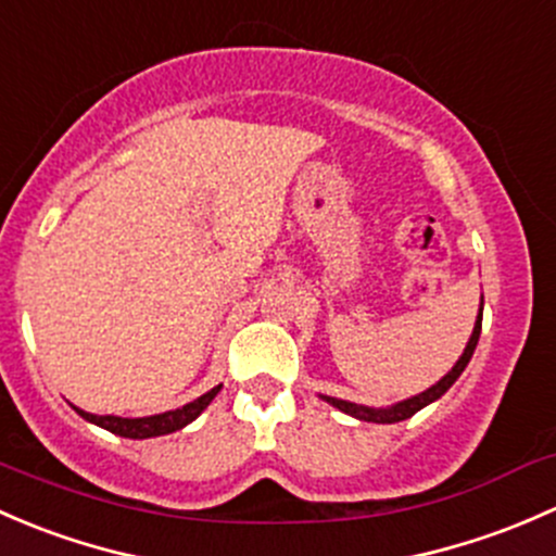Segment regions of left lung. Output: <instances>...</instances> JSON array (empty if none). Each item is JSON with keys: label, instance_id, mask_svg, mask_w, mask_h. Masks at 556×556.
Instances as JSON below:
<instances>
[{"label": "left lung", "instance_id": "1", "mask_svg": "<svg viewBox=\"0 0 556 556\" xmlns=\"http://www.w3.org/2000/svg\"><path fill=\"white\" fill-rule=\"evenodd\" d=\"M482 313H484V296H482V302H479V313H477V320H473V331H471V337H468L466 348H463L460 358H457L455 366H452L442 380L433 382L431 388H426V391L417 393V396H409V399H404V402H396L391 406H364L356 402H345V399L324 396V393H320V399H324L326 404L334 406V409L345 412V415L356 417V420H364V422H402V420H406V417H412L415 412H420L422 406H428V404L437 402V399H442L444 393L455 386V380L463 375V369H466L468 362H471L473 351H477L479 334H482Z\"/></svg>", "mask_w": 556, "mask_h": 556}]
</instances>
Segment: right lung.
Wrapping results in <instances>:
<instances>
[{
  "mask_svg": "<svg viewBox=\"0 0 556 556\" xmlns=\"http://www.w3.org/2000/svg\"><path fill=\"white\" fill-rule=\"evenodd\" d=\"M222 391V386L211 388L208 393L198 396L194 402L179 406V409H168L160 412V415H150V417H117V415H93V412H85L79 406H74L83 420L93 422V426L104 428L109 433H117L123 439H152V437H165V433L181 431L185 426H190L194 417H200V412L205 409L211 402H214L216 393Z\"/></svg>",
  "mask_w": 556,
  "mask_h": 556,
  "instance_id": "obj_1",
  "label": "right lung"
}]
</instances>
